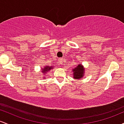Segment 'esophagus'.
<instances>
[{"mask_svg": "<svg viewBox=\"0 0 124 124\" xmlns=\"http://www.w3.org/2000/svg\"><path fill=\"white\" fill-rule=\"evenodd\" d=\"M58 61H59V63H60L61 65H62V64H63V58H59V59H58Z\"/></svg>", "mask_w": 124, "mask_h": 124, "instance_id": "1", "label": "esophagus"}]
</instances>
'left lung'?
<instances>
[{"label": "left lung", "mask_w": 124, "mask_h": 124, "mask_svg": "<svg viewBox=\"0 0 124 124\" xmlns=\"http://www.w3.org/2000/svg\"><path fill=\"white\" fill-rule=\"evenodd\" d=\"M72 72H73L74 79H80V78H83L84 73H85V68H83V65L79 64L78 66L73 68Z\"/></svg>", "instance_id": "left-lung-1"}]
</instances>
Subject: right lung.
Here are the masks:
<instances>
[{
    "label": "right lung",
    "mask_w": 124,
    "mask_h": 124,
    "mask_svg": "<svg viewBox=\"0 0 124 124\" xmlns=\"http://www.w3.org/2000/svg\"><path fill=\"white\" fill-rule=\"evenodd\" d=\"M52 66H45L44 67V68H43V69H42V73H44V74H46V72H48V71H49V70H50V69H52Z\"/></svg>",
    "instance_id": "add662e5"
}]
</instances>
